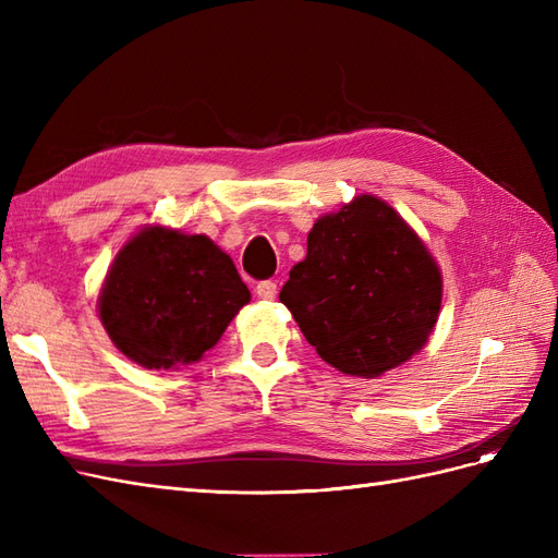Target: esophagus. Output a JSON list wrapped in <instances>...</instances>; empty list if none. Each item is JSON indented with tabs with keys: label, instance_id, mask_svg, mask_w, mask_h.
<instances>
[{
	"label": "esophagus",
	"instance_id": "obj_1",
	"mask_svg": "<svg viewBox=\"0 0 558 558\" xmlns=\"http://www.w3.org/2000/svg\"><path fill=\"white\" fill-rule=\"evenodd\" d=\"M256 295L260 300H275L277 298V281H258L256 286Z\"/></svg>",
	"mask_w": 558,
	"mask_h": 558
}]
</instances>
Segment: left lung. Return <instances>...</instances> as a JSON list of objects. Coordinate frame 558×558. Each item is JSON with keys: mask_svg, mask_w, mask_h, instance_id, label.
I'll use <instances>...</instances> for the list:
<instances>
[{"mask_svg": "<svg viewBox=\"0 0 558 558\" xmlns=\"http://www.w3.org/2000/svg\"><path fill=\"white\" fill-rule=\"evenodd\" d=\"M279 300L326 363L375 379L428 342L442 275L418 234L375 195L320 216Z\"/></svg>", "mask_w": 558, "mask_h": 558, "instance_id": "left-lung-1", "label": "left lung"}]
</instances>
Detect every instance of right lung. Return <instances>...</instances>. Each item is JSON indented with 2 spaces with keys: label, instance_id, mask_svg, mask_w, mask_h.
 I'll return each mask as SVG.
<instances>
[{
  "label": "right lung",
  "instance_id": "add662e5",
  "mask_svg": "<svg viewBox=\"0 0 558 558\" xmlns=\"http://www.w3.org/2000/svg\"><path fill=\"white\" fill-rule=\"evenodd\" d=\"M248 300L232 258L205 234L148 226L118 251L97 307L130 361L172 369L205 356Z\"/></svg>",
  "mask_w": 558,
  "mask_h": 558
}]
</instances>
